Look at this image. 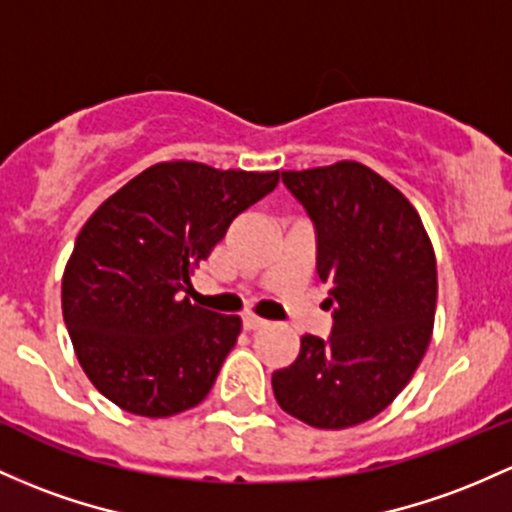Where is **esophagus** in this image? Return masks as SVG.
Wrapping results in <instances>:
<instances>
[{"mask_svg": "<svg viewBox=\"0 0 512 512\" xmlns=\"http://www.w3.org/2000/svg\"><path fill=\"white\" fill-rule=\"evenodd\" d=\"M265 325H267V320L252 316V313H247V316H243V328L245 330H260V328H265Z\"/></svg>", "mask_w": 512, "mask_h": 512, "instance_id": "obj_1", "label": "esophagus"}]
</instances>
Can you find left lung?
Masks as SVG:
<instances>
[{
	"label": "left lung",
	"mask_w": 512,
	"mask_h": 512,
	"mask_svg": "<svg viewBox=\"0 0 512 512\" xmlns=\"http://www.w3.org/2000/svg\"><path fill=\"white\" fill-rule=\"evenodd\" d=\"M282 182L316 226L333 333L303 335L294 364L272 374L274 398L311 428H352L406 389L428 350L435 250L411 201L362 162L289 170Z\"/></svg>",
	"instance_id": "left-lung-1"
}]
</instances>
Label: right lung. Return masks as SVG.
Instances as JSON below:
<instances>
[{"mask_svg": "<svg viewBox=\"0 0 512 512\" xmlns=\"http://www.w3.org/2000/svg\"><path fill=\"white\" fill-rule=\"evenodd\" d=\"M279 172L157 162L84 223L63 274V318L94 389L143 418H170L209 396L240 335L238 316L184 296L230 223Z\"/></svg>", "mask_w": 512, "mask_h": 512, "instance_id": "obj_1", "label": "right lung"}]
</instances>
